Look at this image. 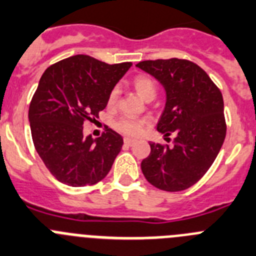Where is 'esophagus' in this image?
I'll return each mask as SVG.
<instances>
[{"mask_svg": "<svg viewBox=\"0 0 256 256\" xmlns=\"http://www.w3.org/2000/svg\"><path fill=\"white\" fill-rule=\"evenodd\" d=\"M124 142H125L126 145H128V146H132V145L136 142V140L130 139V138H125V139H124Z\"/></svg>", "mask_w": 256, "mask_h": 256, "instance_id": "1", "label": "esophagus"}]
</instances>
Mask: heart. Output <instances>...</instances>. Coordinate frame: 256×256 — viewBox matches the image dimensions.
Here are the masks:
<instances>
[{
	"label": "heart",
	"instance_id": "heart-1",
	"mask_svg": "<svg viewBox=\"0 0 256 256\" xmlns=\"http://www.w3.org/2000/svg\"><path fill=\"white\" fill-rule=\"evenodd\" d=\"M134 89L138 93V96L142 100H154L156 94V82L146 76H138L132 82ZM118 100V89H112L107 100V106L110 108H114ZM148 125V121L142 118H131V117H122L118 121L114 122V128L118 132L125 134L128 136H138L144 131L145 126Z\"/></svg>",
	"mask_w": 256,
	"mask_h": 256
}]
</instances>
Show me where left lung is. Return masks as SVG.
<instances>
[{
    "label": "left lung",
    "instance_id": "8db88e82",
    "mask_svg": "<svg viewBox=\"0 0 256 256\" xmlns=\"http://www.w3.org/2000/svg\"><path fill=\"white\" fill-rule=\"evenodd\" d=\"M136 68L164 88L166 106L156 130L164 136L174 135L172 148L149 144L142 174L160 190H186L206 174L224 142L222 93L206 71L188 60L142 61Z\"/></svg>",
    "mask_w": 256,
    "mask_h": 256
}]
</instances>
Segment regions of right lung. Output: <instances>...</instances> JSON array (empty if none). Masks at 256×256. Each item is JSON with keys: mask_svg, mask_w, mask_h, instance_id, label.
Returning a JSON list of instances; mask_svg holds the SVG:
<instances>
[{"mask_svg": "<svg viewBox=\"0 0 256 256\" xmlns=\"http://www.w3.org/2000/svg\"><path fill=\"white\" fill-rule=\"evenodd\" d=\"M131 65H108L76 54L43 72L29 106V122L36 153L60 182L72 188L94 185L110 172L122 148V136L106 128L93 140L84 136L82 126L98 118Z\"/></svg>", "mask_w": 256, "mask_h": 256, "instance_id": "add662e5", "label": "right lung"}]
</instances>
